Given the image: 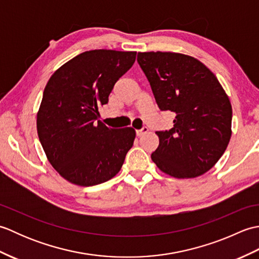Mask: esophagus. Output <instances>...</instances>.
Here are the masks:
<instances>
[{"label":"esophagus","mask_w":259,"mask_h":259,"mask_svg":"<svg viewBox=\"0 0 259 259\" xmlns=\"http://www.w3.org/2000/svg\"><path fill=\"white\" fill-rule=\"evenodd\" d=\"M148 131H149V129L147 128V126H144V128L142 129H140V130H137L136 131V134H137V136L138 137H141V136H144V135H146Z\"/></svg>","instance_id":"obj_1"}]
</instances>
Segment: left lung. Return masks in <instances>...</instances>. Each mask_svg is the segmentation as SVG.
Wrapping results in <instances>:
<instances>
[{
  "label": "left lung",
  "mask_w": 259,
  "mask_h": 259,
  "mask_svg": "<svg viewBox=\"0 0 259 259\" xmlns=\"http://www.w3.org/2000/svg\"><path fill=\"white\" fill-rule=\"evenodd\" d=\"M139 65L158 107L175 112L174 128L157 131L151 159L175 178H195L221 159L232 137L229 98L210 70L194 57L176 52H139Z\"/></svg>",
  "instance_id": "8db88e82"
}]
</instances>
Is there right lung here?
Masks as SVG:
<instances>
[{"label": "right lung", "instance_id": "obj_1", "mask_svg": "<svg viewBox=\"0 0 259 259\" xmlns=\"http://www.w3.org/2000/svg\"><path fill=\"white\" fill-rule=\"evenodd\" d=\"M136 51L91 50L54 72L36 114L37 136L48 160L76 186H95L113 178L133 147L131 126L109 128L99 118L113 85L136 60Z\"/></svg>", "mask_w": 259, "mask_h": 259}]
</instances>
